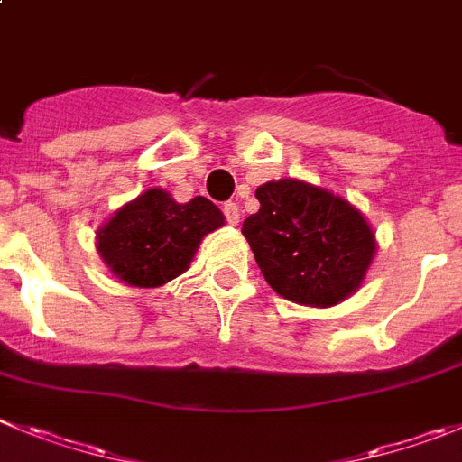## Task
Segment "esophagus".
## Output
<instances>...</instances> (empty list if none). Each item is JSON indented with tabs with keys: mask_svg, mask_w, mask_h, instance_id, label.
<instances>
[{
	"mask_svg": "<svg viewBox=\"0 0 462 462\" xmlns=\"http://www.w3.org/2000/svg\"><path fill=\"white\" fill-rule=\"evenodd\" d=\"M224 215H226V222L228 224H238L240 222V208H238V203H234V201H228V203H224Z\"/></svg>",
	"mask_w": 462,
	"mask_h": 462,
	"instance_id": "obj_1",
	"label": "esophagus"
}]
</instances>
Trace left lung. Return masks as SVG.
Wrapping results in <instances>:
<instances>
[{
  "label": "left lung",
  "mask_w": 462,
  "mask_h": 462,
  "mask_svg": "<svg viewBox=\"0 0 462 462\" xmlns=\"http://www.w3.org/2000/svg\"><path fill=\"white\" fill-rule=\"evenodd\" d=\"M256 199L261 208L245 219L243 236L274 293L328 309L359 291L378 249L362 210L298 179L263 183Z\"/></svg>",
  "instance_id": "8db88e82"
}]
</instances>
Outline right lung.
I'll return each instance as SVG.
<instances>
[{
    "instance_id": "add662e5",
    "label": "right lung",
    "mask_w": 462,
    "mask_h": 462,
    "mask_svg": "<svg viewBox=\"0 0 462 462\" xmlns=\"http://www.w3.org/2000/svg\"><path fill=\"white\" fill-rule=\"evenodd\" d=\"M219 226L222 210L206 197L179 203L167 189L151 188L96 231V249L118 282L158 289L189 268L201 240Z\"/></svg>"
}]
</instances>
